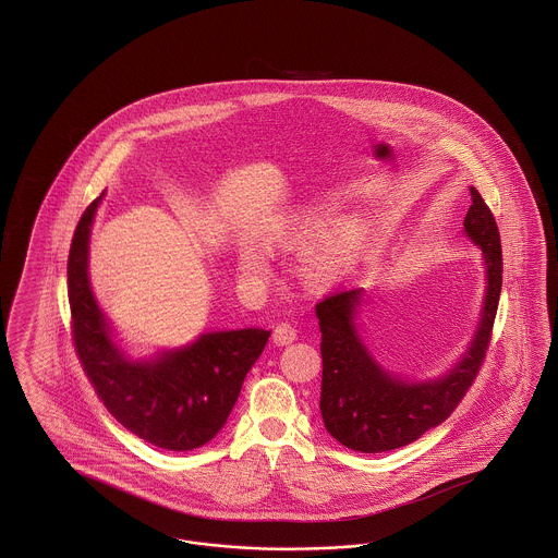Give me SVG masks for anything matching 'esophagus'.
Returning a JSON list of instances; mask_svg holds the SVG:
<instances>
[{"label": "esophagus", "mask_w": 558, "mask_h": 558, "mask_svg": "<svg viewBox=\"0 0 558 558\" xmlns=\"http://www.w3.org/2000/svg\"><path fill=\"white\" fill-rule=\"evenodd\" d=\"M274 343L276 345H289L294 339H296V328L292 326L291 322H280L276 328H274V335H271Z\"/></svg>", "instance_id": "34e87169"}]
</instances>
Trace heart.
<instances>
[{
    "label": "heart",
    "instance_id": "1",
    "mask_svg": "<svg viewBox=\"0 0 558 558\" xmlns=\"http://www.w3.org/2000/svg\"><path fill=\"white\" fill-rule=\"evenodd\" d=\"M324 219L326 215L316 209L301 211L292 221V232L294 236H307L314 230H318ZM366 236H368V226L360 219H349L341 226H337L326 239L307 253L305 257L307 278L314 282H328L337 278L351 262V257L357 253V248L362 246ZM242 267L251 274H262L266 269V259L259 253H248L242 259Z\"/></svg>",
    "mask_w": 558,
    "mask_h": 558
}]
</instances>
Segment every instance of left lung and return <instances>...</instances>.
I'll list each match as a JSON object with an SVG mask.
<instances>
[{
	"mask_svg": "<svg viewBox=\"0 0 558 558\" xmlns=\"http://www.w3.org/2000/svg\"><path fill=\"white\" fill-rule=\"evenodd\" d=\"M471 201L464 232L483 251L487 294L471 349L448 376L403 383L383 371L353 326L362 291L330 292L316 305L324 366L319 410L326 430L349 450L378 453L416 441L450 416L477 378L502 291V244L494 213L475 187Z\"/></svg>",
	"mask_w": 558,
	"mask_h": 558,
	"instance_id": "obj_1",
	"label": "left lung"
}]
</instances>
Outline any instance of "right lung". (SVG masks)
Here are the masks:
<instances>
[{"label":"right lung","mask_w":558,"mask_h":558,"mask_svg":"<svg viewBox=\"0 0 558 558\" xmlns=\"http://www.w3.org/2000/svg\"><path fill=\"white\" fill-rule=\"evenodd\" d=\"M98 203L81 215L66 267L71 332L81 366L108 412L133 435L162 450H196L226 425L269 332H209L190 347L162 353L157 362L125 360L108 337L107 319L87 280V240Z\"/></svg>","instance_id":"1"}]
</instances>
